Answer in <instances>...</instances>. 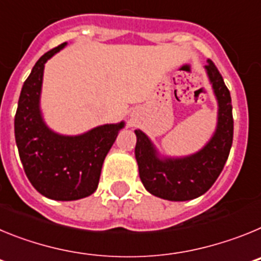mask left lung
Segmentation results:
<instances>
[{
  "instance_id": "1",
  "label": "left lung",
  "mask_w": 261,
  "mask_h": 261,
  "mask_svg": "<svg viewBox=\"0 0 261 261\" xmlns=\"http://www.w3.org/2000/svg\"><path fill=\"white\" fill-rule=\"evenodd\" d=\"M218 100V125L208 145L187 158L159 159L150 140L136 130V159L142 184L151 195L170 201H186L204 195L220 176L229 158L234 135L231 96L212 60L205 65Z\"/></svg>"
}]
</instances>
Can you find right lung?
<instances>
[{"label": "right lung", "instance_id": "1", "mask_svg": "<svg viewBox=\"0 0 261 261\" xmlns=\"http://www.w3.org/2000/svg\"><path fill=\"white\" fill-rule=\"evenodd\" d=\"M65 44L38 60L23 84L14 119L18 153L30 183L39 193L59 201L84 199L95 192L106 155L124 126L123 121L106 124L75 137L47 128L39 110L44 64Z\"/></svg>", "mask_w": 261, "mask_h": 261}]
</instances>
